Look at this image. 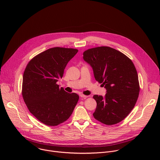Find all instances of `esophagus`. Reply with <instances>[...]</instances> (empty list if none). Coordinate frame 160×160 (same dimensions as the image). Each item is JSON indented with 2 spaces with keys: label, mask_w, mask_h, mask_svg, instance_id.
<instances>
[{
  "label": "esophagus",
  "mask_w": 160,
  "mask_h": 160,
  "mask_svg": "<svg viewBox=\"0 0 160 160\" xmlns=\"http://www.w3.org/2000/svg\"><path fill=\"white\" fill-rule=\"evenodd\" d=\"M80 96L81 98H84V99H85V98H88V96H85V95H84V94H81L80 95Z\"/></svg>",
  "instance_id": "34e87169"
}]
</instances>
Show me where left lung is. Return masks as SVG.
Returning <instances> with one entry per match:
<instances>
[{
    "mask_svg": "<svg viewBox=\"0 0 160 160\" xmlns=\"http://www.w3.org/2000/svg\"><path fill=\"white\" fill-rule=\"evenodd\" d=\"M83 59L92 67L96 81L107 90L105 98L94 95L97 107L93 116L112 125L124 120L138 101L140 86L136 68L122 52L107 46L86 50Z\"/></svg>",
    "mask_w": 160,
    "mask_h": 160,
    "instance_id": "1",
    "label": "left lung"
}]
</instances>
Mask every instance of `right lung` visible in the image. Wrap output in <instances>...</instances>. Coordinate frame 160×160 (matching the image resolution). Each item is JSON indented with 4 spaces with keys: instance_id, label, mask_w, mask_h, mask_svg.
Returning a JSON list of instances; mask_svg holds the SVG:
<instances>
[{
    "instance_id": "obj_1",
    "label": "right lung",
    "mask_w": 160,
    "mask_h": 160,
    "mask_svg": "<svg viewBox=\"0 0 160 160\" xmlns=\"http://www.w3.org/2000/svg\"><path fill=\"white\" fill-rule=\"evenodd\" d=\"M78 49L56 47L33 57L22 76V96L32 115L48 126H57L70 118L79 99L57 84L67 63Z\"/></svg>"
}]
</instances>
